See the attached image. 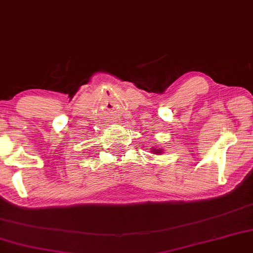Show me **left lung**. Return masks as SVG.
I'll return each mask as SVG.
<instances>
[{
  "instance_id": "left-lung-1",
  "label": "left lung",
  "mask_w": 253,
  "mask_h": 253,
  "mask_svg": "<svg viewBox=\"0 0 253 253\" xmlns=\"http://www.w3.org/2000/svg\"><path fill=\"white\" fill-rule=\"evenodd\" d=\"M156 153H161V150H157Z\"/></svg>"
}]
</instances>
